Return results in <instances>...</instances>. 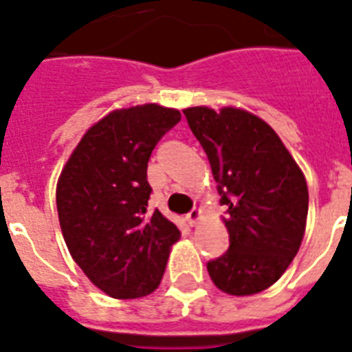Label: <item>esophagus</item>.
<instances>
[{"label": "esophagus", "instance_id": "34e87169", "mask_svg": "<svg viewBox=\"0 0 352 352\" xmlns=\"http://www.w3.org/2000/svg\"><path fill=\"white\" fill-rule=\"evenodd\" d=\"M201 217H202V211L201 210H191L188 215H186V221H188V224L190 226H195L197 222L201 221Z\"/></svg>", "mask_w": 352, "mask_h": 352}]
</instances>
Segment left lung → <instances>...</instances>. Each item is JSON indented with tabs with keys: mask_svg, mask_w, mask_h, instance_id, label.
<instances>
[{
	"mask_svg": "<svg viewBox=\"0 0 352 352\" xmlns=\"http://www.w3.org/2000/svg\"><path fill=\"white\" fill-rule=\"evenodd\" d=\"M210 159L230 250L208 262L213 284L231 296L267 289L289 267L304 241L309 191L304 171L276 131L248 110L184 108Z\"/></svg>",
	"mask_w": 352,
	"mask_h": 352,
	"instance_id": "1",
	"label": "left lung"
}]
</instances>
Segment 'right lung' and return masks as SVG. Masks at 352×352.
Wrapping results in <instances>:
<instances>
[{"mask_svg":"<svg viewBox=\"0 0 352 352\" xmlns=\"http://www.w3.org/2000/svg\"><path fill=\"white\" fill-rule=\"evenodd\" d=\"M181 111L155 102L117 108L88 128L57 179L63 239L76 264L111 298H141L159 287L181 231L148 211L151 150Z\"/></svg>","mask_w":352,"mask_h":352,"instance_id":"add662e5","label":"right lung"}]
</instances>
